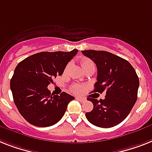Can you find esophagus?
Returning a JSON list of instances; mask_svg holds the SVG:
<instances>
[{
    "instance_id": "obj_1",
    "label": "esophagus",
    "mask_w": 152,
    "mask_h": 152,
    "mask_svg": "<svg viewBox=\"0 0 152 152\" xmlns=\"http://www.w3.org/2000/svg\"><path fill=\"white\" fill-rule=\"evenodd\" d=\"M76 99L79 100V101H80V102H86V99H85V98H83V97H76Z\"/></svg>"
}]
</instances>
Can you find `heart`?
<instances>
[{
	"label": "heart",
	"instance_id": "heart-1",
	"mask_svg": "<svg viewBox=\"0 0 152 152\" xmlns=\"http://www.w3.org/2000/svg\"><path fill=\"white\" fill-rule=\"evenodd\" d=\"M91 64H94V63L92 62L91 60H90V59L88 58H84V59H83L82 61H81V66H82L83 69H84L86 66H87V65H91ZM82 90H83V86H81V85L80 84H74L72 85V87H71V91L77 94L80 93V92L82 91Z\"/></svg>",
	"mask_w": 152,
	"mask_h": 152
}]
</instances>
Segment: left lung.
<instances>
[{
	"label": "left lung",
	"mask_w": 152,
	"mask_h": 152,
	"mask_svg": "<svg viewBox=\"0 0 152 152\" xmlns=\"http://www.w3.org/2000/svg\"><path fill=\"white\" fill-rule=\"evenodd\" d=\"M82 53L97 65L94 92H106L104 99L87 98L94 108L86 117L96 126L113 127L127 117L136 103L139 87L136 71L129 61L108 51L86 50Z\"/></svg>",
	"instance_id": "left-lung-1"
}]
</instances>
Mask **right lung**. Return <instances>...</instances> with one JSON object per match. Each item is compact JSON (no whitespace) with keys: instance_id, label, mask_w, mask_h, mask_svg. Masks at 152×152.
<instances>
[{"instance_id":"1","label":"right lung","mask_w":152,"mask_h":152,"mask_svg":"<svg viewBox=\"0 0 152 152\" xmlns=\"http://www.w3.org/2000/svg\"><path fill=\"white\" fill-rule=\"evenodd\" d=\"M77 52V49L68 52H40L17 65L10 87L18 112L28 123L47 127L62 118L68 104L75 97L65 92L60 96L50 94L48 86L57 76L62 75Z\"/></svg>"}]
</instances>
